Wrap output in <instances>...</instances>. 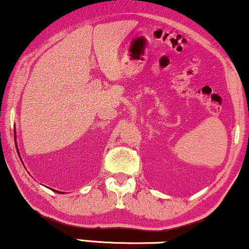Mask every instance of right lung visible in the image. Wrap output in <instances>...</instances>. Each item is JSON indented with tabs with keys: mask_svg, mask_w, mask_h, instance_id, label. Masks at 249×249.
<instances>
[{
	"mask_svg": "<svg viewBox=\"0 0 249 249\" xmlns=\"http://www.w3.org/2000/svg\"><path fill=\"white\" fill-rule=\"evenodd\" d=\"M15 138H16V131H15Z\"/></svg>",
	"mask_w": 249,
	"mask_h": 249,
	"instance_id": "add662e5",
	"label": "right lung"
}]
</instances>
